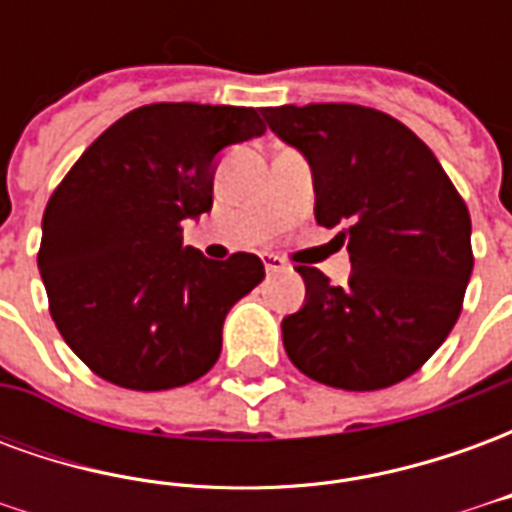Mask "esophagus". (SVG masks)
<instances>
[{"mask_svg": "<svg viewBox=\"0 0 512 512\" xmlns=\"http://www.w3.org/2000/svg\"><path fill=\"white\" fill-rule=\"evenodd\" d=\"M263 263H266L268 274H277V271H285V268H288V263L277 255H263Z\"/></svg>", "mask_w": 512, "mask_h": 512, "instance_id": "obj_1", "label": "esophagus"}]
</instances>
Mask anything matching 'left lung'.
Here are the masks:
<instances>
[{
    "instance_id": "obj_1",
    "label": "left lung",
    "mask_w": 512,
    "mask_h": 512,
    "mask_svg": "<svg viewBox=\"0 0 512 512\" xmlns=\"http://www.w3.org/2000/svg\"><path fill=\"white\" fill-rule=\"evenodd\" d=\"M268 128L299 147L315 178V219L348 224L345 288L296 266L307 304L282 321L290 362L318 384L373 392L436 354L472 277L469 208L422 139L359 104L266 106Z\"/></svg>"
}]
</instances>
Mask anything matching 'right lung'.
<instances>
[{
    "mask_svg": "<svg viewBox=\"0 0 512 512\" xmlns=\"http://www.w3.org/2000/svg\"><path fill=\"white\" fill-rule=\"evenodd\" d=\"M266 131L252 106L147 104L84 150L43 211L38 266L62 340L95 376L158 392L205 376L260 257L183 246L213 205V158Z\"/></svg>",
    "mask_w": 512,
    "mask_h": 512,
    "instance_id": "add662e5",
    "label": "right lung"
}]
</instances>
